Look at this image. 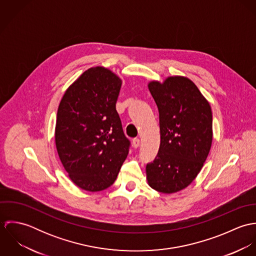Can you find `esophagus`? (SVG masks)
<instances>
[{
    "label": "esophagus",
    "mask_w": 256,
    "mask_h": 256,
    "mask_svg": "<svg viewBox=\"0 0 256 256\" xmlns=\"http://www.w3.org/2000/svg\"><path fill=\"white\" fill-rule=\"evenodd\" d=\"M132 146L134 148H137L140 146V140L139 139H134L133 142H132Z\"/></svg>",
    "instance_id": "obj_1"
}]
</instances>
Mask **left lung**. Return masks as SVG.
Listing matches in <instances>:
<instances>
[{
  "instance_id": "left-lung-1",
  "label": "left lung",
  "mask_w": 256,
  "mask_h": 256,
  "mask_svg": "<svg viewBox=\"0 0 256 256\" xmlns=\"http://www.w3.org/2000/svg\"><path fill=\"white\" fill-rule=\"evenodd\" d=\"M160 117V145L146 166L148 185L162 193L180 191L200 172L212 145L213 119L208 100L186 76L150 82Z\"/></svg>"
}]
</instances>
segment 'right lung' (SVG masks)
Masks as SVG:
<instances>
[{"label":"right lung","mask_w":256,"mask_h":256,"mask_svg":"<svg viewBox=\"0 0 256 256\" xmlns=\"http://www.w3.org/2000/svg\"><path fill=\"white\" fill-rule=\"evenodd\" d=\"M122 80L104 67L90 68L65 92L57 112L55 143L69 178L96 192L115 182L130 141L124 135L116 102Z\"/></svg>","instance_id":"add662e5"}]
</instances>
